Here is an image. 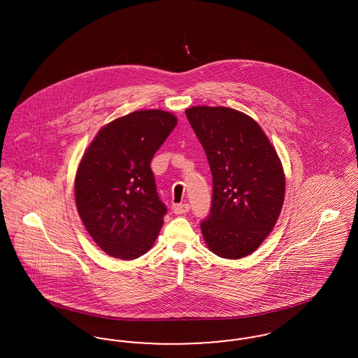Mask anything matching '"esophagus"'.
I'll use <instances>...</instances> for the list:
<instances>
[{
	"mask_svg": "<svg viewBox=\"0 0 358 358\" xmlns=\"http://www.w3.org/2000/svg\"><path fill=\"white\" fill-rule=\"evenodd\" d=\"M189 209H190V206L187 204L173 205V212H174L176 215H185V213L189 212Z\"/></svg>",
	"mask_w": 358,
	"mask_h": 358,
	"instance_id": "34e87169",
	"label": "esophagus"
}]
</instances>
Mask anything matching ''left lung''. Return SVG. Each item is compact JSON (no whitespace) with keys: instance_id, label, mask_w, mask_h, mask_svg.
<instances>
[{"instance_id":"8db88e82","label":"left lung","mask_w":358,"mask_h":358,"mask_svg":"<svg viewBox=\"0 0 358 358\" xmlns=\"http://www.w3.org/2000/svg\"><path fill=\"white\" fill-rule=\"evenodd\" d=\"M187 117L212 173L210 212L201 222L209 250L224 259L250 255L270 235L285 200V174L268 138L248 115L197 106Z\"/></svg>"}]
</instances>
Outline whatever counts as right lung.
I'll return each mask as SVG.
<instances>
[{"label": "right lung", "mask_w": 358, "mask_h": 358, "mask_svg": "<svg viewBox=\"0 0 358 358\" xmlns=\"http://www.w3.org/2000/svg\"><path fill=\"white\" fill-rule=\"evenodd\" d=\"M176 123L166 111H134L104 126L83 155L75 180L78 212L106 254L133 260L152 248L168 209L150 162Z\"/></svg>", "instance_id": "add662e5"}]
</instances>
